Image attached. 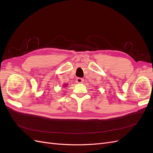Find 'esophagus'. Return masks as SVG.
Returning <instances> with one entry per match:
<instances>
[{"label": "esophagus", "mask_w": 153, "mask_h": 153, "mask_svg": "<svg viewBox=\"0 0 153 153\" xmlns=\"http://www.w3.org/2000/svg\"><path fill=\"white\" fill-rule=\"evenodd\" d=\"M84 79H83V78H80V77H78V78H76V82L77 83H82L83 82H84Z\"/></svg>", "instance_id": "esophagus-1"}]
</instances>
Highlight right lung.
Returning a JSON list of instances; mask_svg holds the SVG:
<instances>
[{
  "label": "right lung",
  "mask_w": 153,
  "mask_h": 153,
  "mask_svg": "<svg viewBox=\"0 0 153 153\" xmlns=\"http://www.w3.org/2000/svg\"><path fill=\"white\" fill-rule=\"evenodd\" d=\"M65 86H66V85H65Z\"/></svg>",
  "instance_id": "right-lung-1"
}]
</instances>
